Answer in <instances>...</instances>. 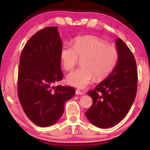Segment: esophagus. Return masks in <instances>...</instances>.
<instances>
[{"label": "esophagus", "mask_w": 150, "mask_h": 150, "mask_svg": "<svg viewBox=\"0 0 150 150\" xmlns=\"http://www.w3.org/2000/svg\"><path fill=\"white\" fill-rule=\"evenodd\" d=\"M75 93L76 95H85V91H81L80 90L77 89L75 91Z\"/></svg>", "instance_id": "34e87169"}]
</instances>
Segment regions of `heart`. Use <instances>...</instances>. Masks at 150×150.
<instances>
[{"instance_id":"1","label":"heart","mask_w":150,"mask_h":150,"mask_svg":"<svg viewBox=\"0 0 150 150\" xmlns=\"http://www.w3.org/2000/svg\"><path fill=\"white\" fill-rule=\"evenodd\" d=\"M59 55L66 71H71L79 59H82V67L67 77L69 85L80 88L87 87L94 78L100 81L107 77L115 67L118 56L117 49L114 45L95 35L76 38L73 46L62 45Z\"/></svg>"}]
</instances>
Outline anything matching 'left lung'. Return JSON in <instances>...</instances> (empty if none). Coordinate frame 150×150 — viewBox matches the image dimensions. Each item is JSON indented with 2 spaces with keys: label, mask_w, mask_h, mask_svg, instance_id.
Masks as SVG:
<instances>
[{
  "label": "left lung",
  "mask_w": 150,
  "mask_h": 150,
  "mask_svg": "<svg viewBox=\"0 0 150 150\" xmlns=\"http://www.w3.org/2000/svg\"><path fill=\"white\" fill-rule=\"evenodd\" d=\"M118 59L108 77L87 94L93 105L85 112L91 123L101 128L115 126L122 120L135 99L138 71L134 55L120 38L116 40Z\"/></svg>",
  "instance_id": "left-lung-1"
}]
</instances>
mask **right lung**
I'll list each match as a JSON object with an SVG mask.
<instances>
[{
  "label": "right lung",
  "mask_w": 150,
  "mask_h": 150,
  "mask_svg": "<svg viewBox=\"0 0 150 150\" xmlns=\"http://www.w3.org/2000/svg\"><path fill=\"white\" fill-rule=\"evenodd\" d=\"M62 47L57 28L47 27L30 38L20 55L18 98L28 118L40 127L56 122L63 115L65 103L75 94L70 86H53L63 77Z\"/></svg>",
  "instance_id": "add662e5"
}]
</instances>
